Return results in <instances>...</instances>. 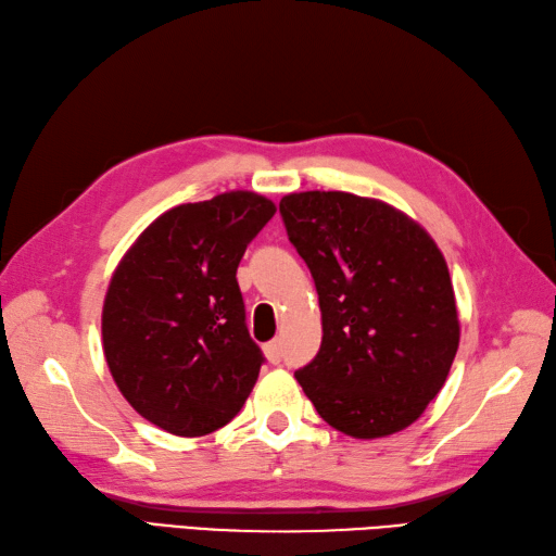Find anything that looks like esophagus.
<instances>
[{
    "label": "esophagus",
    "mask_w": 556,
    "mask_h": 556,
    "mask_svg": "<svg viewBox=\"0 0 556 556\" xmlns=\"http://www.w3.org/2000/svg\"><path fill=\"white\" fill-rule=\"evenodd\" d=\"M265 355H267V359L273 365H279L281 363V355H283V351H281V341H269L267 345H265Z\"/></svg>",
    "instance_id": "1"
}]
</instances>
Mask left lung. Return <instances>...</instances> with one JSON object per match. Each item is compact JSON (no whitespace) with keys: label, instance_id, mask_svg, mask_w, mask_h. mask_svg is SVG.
Returning <instances> with one entry per match:
<instances>
[{"label":"left lung","instance_id":"1","mask_svg":"<svg viewBox=\"0 0 556 556\" xmlns=\"http://www.w3.org/2000/svg\"><path fill=\"white\" fill-rule=\"evenodd\" d=\"M279 213L321 309L319 353L295 379L345 435L407 429L443 389L459 345L441 249L393 205L348 191L289 193Z\"/></svg>","mask_w":556,"mask_h":556}]
</instances>
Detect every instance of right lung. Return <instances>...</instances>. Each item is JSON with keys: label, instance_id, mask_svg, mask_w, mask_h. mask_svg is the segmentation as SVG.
Masks as SVG:
<instances>
[{"label": "right lung", "instance_id": "right-lung-1", "mask_svg": "<svg viewBox=\"0 0 556 556\" xmlns=\"http://www.w3.org/2000/svg\"><path fill=\"white\" fill-rule=\"evenodd\" d=\"M275 203L227 191L182 203L141 231L101 313L111 377L141 417L205 435L239 415L265 363L251 339L237 267Z\"/></svg>", "mask_w": 556, "mask_h": 556}]
</instances>
